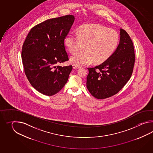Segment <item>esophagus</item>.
<instances>
[{
	"label": "esophagus",
	"mask_w": 153,
	"mask_h": 153,
	"mask_svg": "<svg viewBox=\"0 0 153 153\" xmlns=\"http://www.w3.org/2000/svg\"><path fill=\"white\" fill-rule=\"evenodd\" d=\"M72 66H73V69H78L79 68H80V67H79V66L74 65H73Z\"/></svg>",
	"instance_id": "obj_1"
}]
</instances>
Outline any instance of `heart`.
<instances>
[{"instance_id": "b5f03b06", "label": "heart", "mask_w": 153, "mask_h": 153, "mask_svg": "<svg viewBox=\"0 0 153 153\" xmlns=\"http://www.w3.org/2000/svg\"><path fill=\"white\" fill-rule=\"evenodd\" d=\"M119 40L118 33L114 29L97 24L88 23L80 26L77 34L71 33L65 37V45L71 53L70 62L76 65L101 63L111 56L117 48Z\"/></svg>"}]
</instances>
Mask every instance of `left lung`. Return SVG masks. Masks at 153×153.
Returning a JSON list of instances; mask_svg holds the SVG:
<instances>
[{
	"instance_id": "obj_1",
	"label": "left lung",
	"mask_w": 153,
	"mask_h": 153,
	"mask_svg": "<svg viewBox=\"0 0 153 153\" xmlns=\"http://www.w3.org/2000/svg\"><path fill=\"white\" fill-rule=\"evenodd\" d=\"M120 36L119 44L114 53L100 65L88 68L86 87L97 99L117 94L132 74L135 61L133 42L124 29H120Z\"/></svg>"
}]
</instances>
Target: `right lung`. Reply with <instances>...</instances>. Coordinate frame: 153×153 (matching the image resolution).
Instances as JSON below:
<instances>
[{
  "mask_svg": "<svg viewBox=\"0 0 153 153\" xmlns=\"http://www.w3.org/2000/svg\"><path fill=\"white\" fill-rule=\"evenodd\" d=\"M74 20L71 15L46 20L33 27L23 43L21 56L25 74L42 94H55L68 81L72 65H56L69 59L64 40Z\"/></svg>",
  "mask_w": 153,
  "mask_h": 153,
  "instance_id": "obj_1",
  "label": "right lung"
}]
</instances>
